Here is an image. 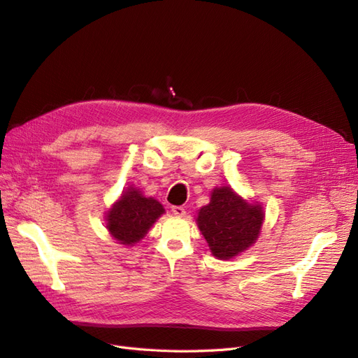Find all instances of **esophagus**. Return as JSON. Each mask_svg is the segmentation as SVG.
Wrapping results in <instances>:
<instances>
[{
	"label": "esophagus",
	"instance_id": "1",
	"mask_svg": "<svg viewBox=\"0 0 358 358\" xmlns=\"http://www.w3.org/2000/svg\"><path fill=\"white\" fill-rule=\"evenodd\" d=\"M171 212H173V215L179 216V218H182V216H185V215H187V210L183 209L182 206H173V208H171Z\"/></svg>",
	"mask_w": 358,
	"mask_h": 358
}]
</instances>
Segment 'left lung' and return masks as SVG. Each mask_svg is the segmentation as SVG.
I'll list each match as a JSON object with an SVG mask.
<instances>
[{"label":"left lung","mask_w":358,"mask_h":358,"mask_svg":"<svg viewBox=\"0 0 358 358\" xmlns=\"http://www.w3.org/2000/svg\"><path fill=\"white\" fill-rule=\"evenodd\" d=\"M196 221L212 255L231 259L257 242L264 209L258 201H248L230 185H224L212 189L209 204L199 209Z\"/></svg>","instance_id":"1"}]
</instances>
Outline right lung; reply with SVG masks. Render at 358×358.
Wrapping results in <instances>:
<instances>
[{"instance_id": "obj_1", "label": "right lung", "mask_w": 358, "mask_h": 358, "mask_svg": "<svg viewBox=\"0 0 358 358\" xmlns=\"http://www.w3.org/2000/svg\"><path fill=\"white\" fill-rule=\"evenodd\" d=\"M162 213H166L164 206L158 200L143 196L136 187H128L106 212V229L117 243L134 246Z\"/></svg>"}]
</instances>
